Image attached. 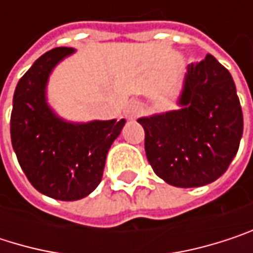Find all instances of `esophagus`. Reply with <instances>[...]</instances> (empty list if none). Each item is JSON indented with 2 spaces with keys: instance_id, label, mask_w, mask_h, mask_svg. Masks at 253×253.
I'll list each match as a JSON object with an SVG mask.
<instances>
[{
  "instance_id": "1",
  "label": "esophagus",
  "mask_w": 253,
  "mask_h": 253,
  "mask_svg": "<svg viewBox=\"0 0 253 253\" xmlns=\"http://www.w3.org/2000/svg\"><path fill=\"white\" fill-rule=\"evenodd\" d=\"M139 113H140V107H139L137 104H130V105H127L126 117H128V119H134Z\"/></svg>"
}]
</instances>
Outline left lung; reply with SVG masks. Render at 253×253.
<instances>
[{
    "mask_svg": "<svg viewBox=\"0 0 253 253\" xmlns=\"http://www.w3.org/2000/svg\"><path fill=\"white\" fill-rule=\"evenodd\" d=\"M177 110L137 119L152 170L176 187L215 181L237 154L243 116L233 77L212 55L189 64Z\"/></svg>",
    "mask_w": 253,
    "mask_h": 253,
    "instance_id": "obj_1",
    "label": "left lung"
}]
</instances>
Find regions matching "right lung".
Segmentation results:
<instances>
[{
    "instance_id": "1",
    "label": "right lung",
    "mask_w": 253,
    "mask_h": 253,
    "mask_svg": "<svg viewBox=\"0 0 253 253\" xmlns=\"http://www.w3.org/2000/svg\"><path fill=\"white\" fill-rule=\"evenodd\" d=\"M75 48H54L41 55L16 86L11 111V143L32 186L58 201H77L101 183L107 154L126 120L75 123L48 104L52 70Z\"/></svg>"
}]
</instances>
